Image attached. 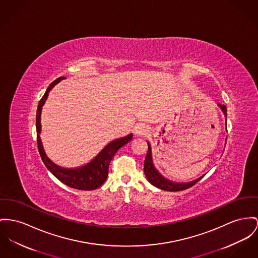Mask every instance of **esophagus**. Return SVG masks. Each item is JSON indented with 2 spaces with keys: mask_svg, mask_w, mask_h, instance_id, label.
<instances>
[{
  "mask_svg": "<svg viewBox=\"0 0 258 258\" xmlns=\"http://www.w3.org/2000/svg\"><path fill=\"white\" fill-rule=\"evenodd\" d=\"M148 132H149V128L144 124H138L135 128V134L137 136H144L148 134Z\"/></svg>",
  "mask_w": 258,
  "mask_h": 258,
  "instance_id": "1",
  "label": "esophagus"
}]
</instances>
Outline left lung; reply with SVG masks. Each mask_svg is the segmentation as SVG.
Wrapping results in <instances>:
<instances>
[{
    "mask_svg": "<svg viewBox=\"0 0 258 258\" xmlns=\"http://www.w3.org/2000/svg\"><path fill=\"white\" fill-rule=\"evenodd\" d=\"M217 105L221 108V110L224 113V116H225V120H226V118H227V108H226V106L224 104H221V103H217ZM148 146H149V150H148V154H147L145 162H144V172H145V175H146L147 179L149 180V182L156 188L163 189V190H168V191L183 190V189H188V188H190L191 186H194L196 183H198L206 175V174H204L203 176H201V177H199V178H197L192 181L185 182V183L173 182L171 180L166 179L155 168V165H154V161H153L152 148H151V145H150L149 142H148Z\"/></svg>",
    "mask_w": 258,
    "mask_h": 258,
    "instance_id": "8db88e82",
    "label": "left lung"
}]
</instances>
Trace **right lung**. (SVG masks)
Masks as SVG:
<instances>
[{"label":"right lung","mask_w":258,"mask_h":258,"mask_svg":"<svg viewBox=\"0 0 258 258\" xmlns=\"http://www.w3.org/2000/svg\"><path fill=\"white\" fill-rule=\"evenodd\" d=\"M63 77H59L56 80H54L48 87L46 93L44 94L43 98L39 102L37 113H36V130H37V144H38V150L40 155L42 157V160L46 167L51 171L54 177H56L60 182L66 184L70 188L73 189H82V190H91L96 189L101 187L104 183V181L107 178L108 175V166L112 159V157L117 153V151L122 148L124 145L129 143L133 134H129L125 137L115 139L108 143L103 150L96 155L90 162H88L85 165L75 167V168H64L61 166L56 165L53 163L52 160L47 156L42 141H41V113H42V107L46 103L49 93L51 92L53 87L57 83H59L61 80H63Z\"/></svg>","instance_id":"right-lung-1"}]
</instances>
